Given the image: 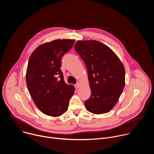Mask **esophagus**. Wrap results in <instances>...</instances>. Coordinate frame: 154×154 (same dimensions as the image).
Returning <instances> with one entry per match:
<instances>
[{
    "label": "esophagus",
    "mask_w": 154,
    "mask_h": 154,
    "mask_svg": "<svg viewBox=\"0 0 154 154\" xmlns=\"http://www.w3.org/2000/svg\"><path fill=\"white\" fill-rule=\"evenodd\" d=\"M80 83H77V84L75 85V87L76 89H79V88H80Z\"/></svg>",
    "instance_id": "1"
}]
</instances>
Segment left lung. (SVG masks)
<instances>
[{"label": "left lung", "mask_w": 154, "mask_h": 154, "mask_svg": "<svg viewBox=\"0 0 154 154\" xmlns=\"http://www.w3.org/2000/svg\"><path fill=\"white\" fill-rule=\"evenodd\" d=\"M75 49L87 68L91 94L85 101L88 111L109 112L118 101L125 86V69L116 54L96 40L78 41Z\"/></svg>", "instance_id": "left-lung-1"}]
</instances>
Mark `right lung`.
<instances>
[{
    "label": "right lung",
    "mask_w": 154,
    "mask_h": 154,
    "mask_svg": "<svg viewBox=\"0 0 154 154\" xmlns=\"http://www.w3.org/2000/svg\"><path fill=\"white\" fill-rule=\"evenodd\" d=\"M74 39H55L39 46L31 54L26 83L36 106L46 115L58 117L68 110L75 88L64 80L61 59L73 46Z\"/></svg>",
    "instance_id": "obj_1"
}]
</instances>
